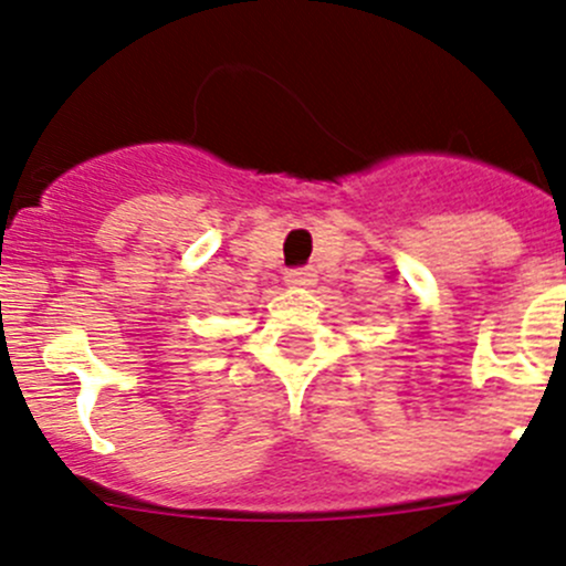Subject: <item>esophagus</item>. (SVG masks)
<instances>
[{"instance_id": "esophagus-1", "label": "esophagus", "mask_w": 566, "mask_h": 566, "mask_svg": "<svg viewBox=\"0 0 566 566\" xmlns=\"http://www.w3.org/2000/svg\"><path fill=\"white\" fill-rule=\"evenodd\" d=\"M285 283L289 285H311L313 272L311 270H289L285 272Z\"/></svg>"}]
</instances>
